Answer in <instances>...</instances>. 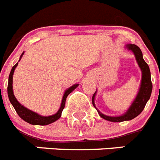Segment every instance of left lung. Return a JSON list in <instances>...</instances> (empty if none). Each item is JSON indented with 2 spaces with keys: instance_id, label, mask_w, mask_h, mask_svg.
I'll return each mask as SVG.
<instances>
[{
  "instance_id": "8db88e82",
  "label": "left lung",
  "mask_w": 160,
  "mask_h": 160,
  "mask_svg": "<svg viewBox=\"0 0 160 160\" xmlns=\"http://www.w3.org/2000/svg\"><path fill=\"white\" fill-rule=\"evenodd\" d=\"M126 48L131 50L134 53V55L136 57V61H137L139 67L140 68L141 72H142V80H141L139 92H138L136 99L134 100L133 103H132L128 110L127 111L125 114L120 116H106V115H103L95 106L94 100L96 92L93 94L92 96V104L96 108L99 115L103 119L111 122H123L126 121V120H131V119L136 118L144 109L145 105H146L148 100L150 99L151 94H152V80H151L150 68H149V66L148 65V64L145 62V60H143V53L141 52L140 48L136 44H127Z\"/></svg>"
}]
</instances>
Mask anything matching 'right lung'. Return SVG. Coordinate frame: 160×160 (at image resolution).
<instances>
[{
	"label": "right lung",
	"mask_w": 160,
	"mask_h": 160,
	"mask_svg": "<svg viewBox=\"0 0 160 160\" xmlns=\"http://www.w3.org/2000/svg\"><path fill=\"white\" fill-rule=\"evenodd\" d=\"M23 54H24V52H23V53L21 54V57H20V60H21V58L22 57ZM17 64H18V63H17V64L12 68V70L10 72L9 77H8V99H9L10 103L12 104V106H13L14 109L16 110V112H17V113L18 114V116H19L23 120H24V121H26L27 123L32 125H48L49 124V123H53V122H55L56 120L60 119V116H61L62 111L64 110V106H65L66 98H67V96H68L75 88H77V87H78L79 84H77H77H74V85L70 87L69 88H68L67 90L64 92L60 108L56 114L49 116H41V115H38L37 113H36V112H32V111L29 110V109L26 108H24L23 105H21L19 102L17 101L15 96H14L13 91H12V76H13L14 70H15Z\"/></svg>",
	"instance_id": "obj_1"
}]
</instances>
